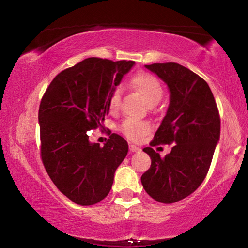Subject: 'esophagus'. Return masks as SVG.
Masks as SVG:
<instances>
[{"mask_svg":"<svg viewBox=\"0 0 248 248\" xmlns=\"http://www.w3.org/2000/svg\"><path fill=\"white\" fill-rule=\"evenodd\" d=\"M130 151H131V152H139V151H141V149L139 148V147H137V145L131 144V145H130Z\"/></svg>","mask_w":248,"mask_h":248,"instance_id":"obj_1","label":"esophagus"}]
</instances>
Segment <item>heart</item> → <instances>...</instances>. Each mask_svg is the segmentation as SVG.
Returning <instances> with one entry per match:
<instances>
[{
	"instance_id": "heart-1",
	"label": "heart",
	"mask_w": 248,
	"mask_h": 248,
	"mask_svg": "<svg viewBox=\"0 0 248 248\" xmlns=\"http://www.w3.org/2000/svg\"><path fill=\"white\" fill-rule=\"evenodd\" d=\"M130 83L135 90L140 93V94L147 101L148 105H155L159 103L162 98V94H164V90H162V87L160 82H159V80L155 77L151 76V74H137V76L132 78ZM120 90H115L109 97V103H108L110 111L117 110L118 106H120ZM149 130H150L149 124L141 121L127 120L122 125V132L127 138L132 139V140H139L144 134H147Z\"/></svg>"
}]
</instances>
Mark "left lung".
Instances as JSON below:
<instances>
[{"instance_id":"8db88e82","label":"left lung","mask_w":248,"mask_h":248,"mask_svg":"<svg viewBox=\"0 0 248 248\" xmlns=\"http://www.w3.org/2000/svg\"><path fill=\"white\" fill-rule=\"evenodd\" d=\"M167 84L169 105L151 145L174 143L161 158L154 149H143L151 166L142 175L143 188L155 201L177 202L192 194L211 165L220 139V116L208 83L177 63L145 65Z\"/></svg>"}]
</instances>
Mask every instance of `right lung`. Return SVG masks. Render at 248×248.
<instances>
[{"mask_svg":"<svg viewBox=\"0 0 248 248\" xmlns=\"http://www.w3.org/2000/svg\"><path fill=\"white\" fill-rule=\"evenodd\" d=\"M133 61L83 60L57 74L38 111L43 164L57 188L71 201L93 205L109 193L128 144L113 133L107 143H91L87 132L101 126L109 97Z\"/></svg>","mask_w":248,"mask_h":248,"instance_id":"right-lung-1","label":"right lung"}]
</instances>
